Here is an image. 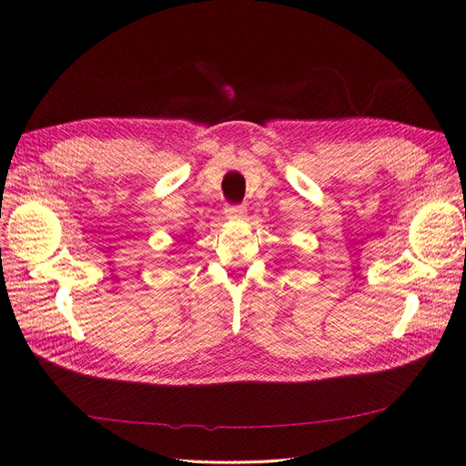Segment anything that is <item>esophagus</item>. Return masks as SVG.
I'll return each mask as SVG.
<instances>
[{
    "label": "esophagus",
    "mask_w": 466,
    "mask_h": 466,
    "mask_svg": "<svg viewBox=\"0 0 466 466\" xmlns=\"http://www.w3.org/2000/svg\"><path fill=\"white\" fill-rule=\"evenodd\" d=\"M245 216V206H228L225 208V218L228 219H241Z\"/></svg>",
    "instance_id": "34e87169"
}]
</instances>
